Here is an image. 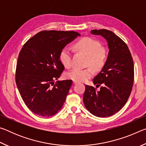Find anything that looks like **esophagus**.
Listing matches in <instances>:
<instances>
[{
    "label": "esophagus",
    "instance_id": "obj_1",
    "mask_svg": "<svg viewBox=\"0 0 146 146\" xmlns=\"http://www.w3.org/2000/svg\"><path fill=\"white\" fill-rule=\"evenodd\" d=\"M73 84H77L78 82V81H75V80H73Z\"/></svg>",
    "mask_w": 146,
    "mask_h": 146
}]
</instances>
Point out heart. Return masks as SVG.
Wrapping results in <instances>:
<instances>
[{
    "label": "heart",
    "instance_id": "b5f03b06",
    "mask_svg": "<svg viewBox=\"0 0 146 146\" xmlns=\"http://www.w3.org/2000/svg\"><path fill=\"white\" fill-rule=\"evenodd\" d=\"M75 48L88 55L85 69L74 68L66 73V77L71 80L84 82L93 76V68L95 71H100L104 67L108 58L107 49L101 46L99 42L91 37H83L76 42ZM59 60L66 68L72 66V52L68 47H64L59 53Z\"/></svg>",
    "mask_w": 146,
    "mask_h": 146
}]
</instances>
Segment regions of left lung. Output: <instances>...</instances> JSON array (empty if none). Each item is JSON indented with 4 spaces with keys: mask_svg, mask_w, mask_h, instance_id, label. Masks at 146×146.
<instances>
[{
    "mask_svg": "<svg viewBox=\"0 0 146 146\" xmlns=\"http://www.w3.org/2000/svg\"><path fill=\"white\" fill-rule=\"evenodd\" d=\"M93 35L105 38L110 49L108 58L102 71L93 80V86L86 85L83 101L91 114L98 117L115 114L127 102L134 82V63L127 44L108 29H93Z\"/></svg>",
    "mask_w": 146,
    "mask_h": 146,
    "instance_id": "obj_1",
    "label": "left lung"
}]
</instances>
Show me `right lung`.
<instances>
[{
	"label": "right lung",
	"instance_id": "right-lung-1",
	"mask_svg": "<svg viewBox=\"0 0 146 146\" xmlns=\"http://www.w3.org/2000/svg\"><path fill=\"white\" fill-rule=\"evenodd\" d=\"M80 35L75 31H42L29 38L20 51L15 82L27 107L44 117L61 110L72 80L56 81L64 66L59 53L66 44Z\"/></svg>",
	"mask_w": 146,
	"mask_h": 146
}]
</instances>
